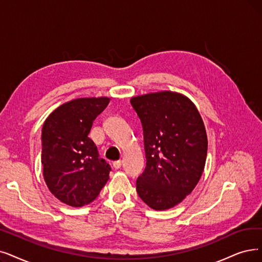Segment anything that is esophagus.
I'll use <instances>...</instances> for the list:
<instances>
[{
  "instance_id": "1",
  "label": "esophagus",
  "mask_w": 262,
  "mask_h": 262,
  "mask_svg": "<svg viewBox=\"0 0 262 262\" xmlns=\"http://www.w3.org/2000/svg\"><path fill=\"white\" fill-rule=\"evenodd\" d=\"M121 164H122V161H121V160H117V161H114V162H113V166H114L116 170H117V169H120Z\"/></svg>"
}]
</instances>
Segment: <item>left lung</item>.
Returning a JSON list of instances; mask_svg holds the SVG:
<instances>
[{"mask_svg": "<svg viewBox=\"0 0 262 262\" xmlns=\"http://www.w3.org/2000/svg\"><path fill=\"white\" fill-rule=\"evenodd\" d=\"M130 102L143 125L146 157L138 194L152 210H169L201 179L207 155L204 122L192 101L179 92H151Z\"/></svg>", "mask_w": 262, "mask_h": 262, "instance_id": "left-lung-1", "label": "left lung"}]
</instances>
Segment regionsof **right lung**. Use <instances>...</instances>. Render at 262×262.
<instances>
[{"label":"right lung","mask_w":262,"mask_h":262,"mask_svg":"<svg viewBox=\"0 0 262 262\" xmlns=\"http://www.w3.org/2000/svg\"><path fill=\"white\" fill-rule=\"evenodd\" d=\"M110 98H79L63 103L41 129V164L49 191L73 207L92 202L110 179L111 167L100 158L89 133Z\"/></svg>","instance_id":"1"}]
</instances>
